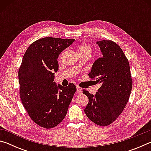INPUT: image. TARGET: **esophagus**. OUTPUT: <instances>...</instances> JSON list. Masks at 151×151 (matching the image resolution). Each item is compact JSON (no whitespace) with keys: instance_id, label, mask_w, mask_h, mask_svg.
<instances>
[{"instance_id":"1","label":"esophagus","mask_w":151,"mask_h":151,"mask_svg":"<svg viewBox=\"0 0 151 151\" xmlns=\"http://www.w3.org/2000/svg\"><path fill=\"white\" fill-rule=\"evenodd\" d=\"M76 92H77V93L79 94H81L82 93V88L81 87H79V86H76Z\"/></svg>"}]
</instances>
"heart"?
I'll use <instances>...</instances> for the list:
<instances>
[{"instance_id": "heart-1", "label": "heart", "mask_w": 151, "mask_h": 151, "mask_svg": "<svg viewBox=\"0 0 151 151\" xmlns=\"http://www.w3.org/2000/svg\"><path fill=\"white\" fill-rule=\"evenodd\" d=\"M92 51H93L92 47L90 45L86 44V43H84V44L81 45L78 47V52H85L91 55Z\"/></svg>"}]
</instances>
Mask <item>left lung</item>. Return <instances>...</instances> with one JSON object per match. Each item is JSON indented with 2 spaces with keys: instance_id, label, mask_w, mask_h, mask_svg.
<instances>
[{
  "instance_id": "8db88e82",
  "label": "left lung",
  "mask_w": 151,
  "mask_h": 151,
  "mask_svg": "<svg viewBox=\"0 0 151 151\" xmlns=\"http://www.w3.org/2000/svg\"><path fill=\"white\" fill-rule=\"evenodd\" d=\"M103 54L94 63L88 76L101 87L88 96L85 109L88 118L99 126H108L118 118L129 101L132 86L129 63L119 46L112 40L96 42Z\"/></svg>"
}]
</instances>
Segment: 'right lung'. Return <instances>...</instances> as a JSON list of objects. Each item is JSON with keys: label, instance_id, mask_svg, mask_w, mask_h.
<instances>
[{"label": "right lung", "instance_id": "add662e5", "mask_svg": "<svg viewBox=\"0 0 151 151\" xmlns=\"http://www.w3.org/2000/svg\"><path fill=\"white\" fill-rule=\"evenodd\" d=\"M75 39L45 37L27 48L19 70L20 97L33 121L45 129L60 123L67 112L76 88L73 83L56 85L57 58Z\"/></svg>", "mask_w": 151, "mask_h": 151}]
</instances>
